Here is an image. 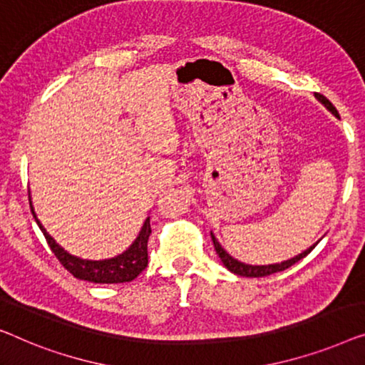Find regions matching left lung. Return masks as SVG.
<instances>
[{"mask_svg": "<svg viewBox=\"0 0 365 365\" xmlns=\"http://www.w3.org/2000/svg\"><path fill=\"white\" fill-rule=\"evenodd\" d=\"M316 99L319 101L321 104H324V107H326L327 110L332 112V114H334L336 117H339L336 107L331 104L329 99H326V97L322 96V94H316ZM212 240H213L215 250H217V255L220 256V259H222V263L225 264V268L230 269V271H232V273L238 274V276H246V278H261V276H269V274H273V273H278V271H284V269L289 268V266L297 263V261H299V259L304 258V256L309 255L311 251L314 250V246H316L317 243H319V241H317L316 245H312L311 248H307L306 251H302L301 255H297V256H294V258H291V259L281 261V263L266 264V266H253V264H245V263H241V261L235 259L233 256H230V255L227 253V251H225V250L222 248V245L218 243V240L215 238L213 233H212Z\"/></svg>", "mask_w": 365, "mask_h": 365, "instance_id": "obj_1", "label": "left lung"}]
</instances>
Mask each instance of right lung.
Here are the masks:
<instances>
[{
  "instance_id": "add662e5",
  "label": "right lung",
  "mask_w": 365,
  "mask_h": 365,
  "mask_svg": "<svg viewBox=\"0 0 365 365\" xmlns=\"http://www.w3.org/2000/svg\"><path fill=\"white\" fill-rule=\"evenodd\" d=\"M31 212L38 223L41 232H43L46 241H48L49 248L56 255V258L59 259V263L69 271L71 274L76 278L91 281V283H102V284H114V283H129V281L135 279L143 269L147 268L148 256H147V241L150 236V218L145 220L140 233L135 238V241L130 245V248H127L124 253L115 256L110 259H101V261H92V259H82L78 256L69 255L63 246L56 243V240L51 236L46 228L41 225V222L36 217L33 203L29 202Z\"/></svg>"
}]
</instances>
